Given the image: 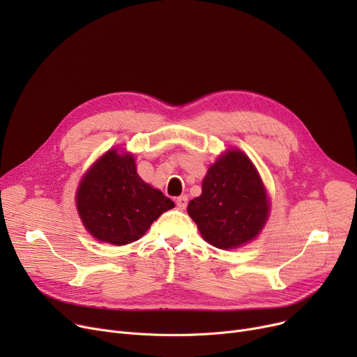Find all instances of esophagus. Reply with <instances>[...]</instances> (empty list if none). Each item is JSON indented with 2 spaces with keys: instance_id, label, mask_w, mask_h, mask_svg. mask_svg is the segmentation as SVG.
I'll use <instances>...</instances> for the list:
<instances>
[{
  "instance_id": "34e87169",
  "label": "esophagus",
  "mask_w": 357,
  "mask_h": 357,
  "mask_svg": "<svg viewBox=\"0 0 357 357\" xmlns=\"http://www.w3.org/2000/svg\"><path fill=\"white\" fill-rule=\"evenodd\" d=\"M176 207L179 208V210H185V207H186V202H188V198H186L185 195H181V197H178L176 198Z\"/></svg>"
}]
</instances>
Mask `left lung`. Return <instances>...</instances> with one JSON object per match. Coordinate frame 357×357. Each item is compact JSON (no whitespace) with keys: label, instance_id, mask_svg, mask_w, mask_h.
<instances>
[{"label":"left lung","instance_id":"8db88e82","mask_svg":"<svg viewBox=\"0 0 357 357\" xmlns=\"http://www.w3.org/2000/svg\"><path fill=\"white\" fill-rule=\"evenodd\" d=\"M269 205L256 169L238 150H229L202 181V194L188 204L204 240L234 249L253 240L265 226Z\"/></svg>","mask_w":357,"mask_h":357}]
</instances>
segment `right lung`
I'll use <instances>...</instances> for the list:
<instances>
[{
    "label": "right lung",
    "instance_id": "add662e5",
    "mask_svg": "<svg viewBox=\"0 0 357 357\" xmlns=\"http://www.w3.org/2000/svg\"><path fill=\"white\" fill-rule=\"evenodd\" d=\"M85 229L101 241L123 246L139 240L165 211L171 198L147 185L131 155L109 150L85 175L77 194Z\"/></svg>",
    "mask_w": 357,
    "mask_h": 357
}]
</instances>
